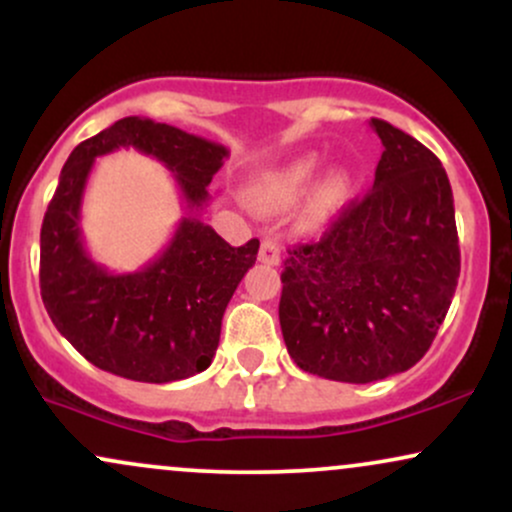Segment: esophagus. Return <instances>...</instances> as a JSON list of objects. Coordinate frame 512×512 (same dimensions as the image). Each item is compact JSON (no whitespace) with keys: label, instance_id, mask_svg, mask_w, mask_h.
<instances>
[{"label":"esophagus","instance_id":"esophagus-1","mask_svg":"<svg viewBox=\"0 0 512 512\" xmlns=\"http://www.w3.org/2000/svg\"><path fill=\"white\" fill-rule=\"evenodd\" d=\"M257 260H260L262 264H269V267H276V264L281 262V250H279V245H276V240H269V238L262 240Z\"/></svg>","mask_w":512,"mask_h":512}]
</instances>
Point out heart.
I'll return each instance as SVG.
<instances>
[{
	"mask_svg": "<svg viewBox=\"0 0 512 512\" xmlns=\"http://www.w3.org/2000/svg\"><path fill=\"white\" fill-rule=\"evenodd\" d=\"M322 158L315 151L296 156L286 166L272 170V173L262 175L260 182L255 185V202L257 207L276 211L284 209L289 204L296 202L310 187V182L315 180L317 170H320ZM351 190V173L342 166L327 170L325 178L320 180L315 190L313 209H310V219L315 223L325 221L327 216L337 211L339 204L344 202L346 195Z\"/></svg>",
	"mask_w": 512,
	"mask_h": 512,
	"instance_id": "obj_1",
	"label": "heart"
}]
</instances>
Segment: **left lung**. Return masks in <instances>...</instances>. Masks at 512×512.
Instances as JSON below:
<instances>
[{
	"mask_svg": "<svg viewBox=\"0 0 512 512\" xmlns=\"http://www.w3.org/2000/svg\"><path fill=\"white\" fill-rule=\"evenodd\" d=\"M375 182L320 240L289 250L279 322L305 373L373 383L419 363L457 289L460 245L448 173L433 151L373 117Z\"/></svg>",
	"mask_w": 512,
	"mask_h": 512,
	"instance_id": "left-lung-1",
	"label": "left lung"
}]
</instances>
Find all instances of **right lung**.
<instances>
[{
	"label": "right lung",
	"instance_id": "add662e5",
	"mask_svg": "<svg viewBox=\"0 0 512 512\" xmlns=\"http://www.w3.org/2000/svg\"><path fill=\"white\" fill-rule=\"evenodd\" d=\"M117 148L161 160L188 214L167 250L139 273L113 275L87 255L80 202L92 163ZM226 146L146 117L117 120L69 154L40 228V296L50 320L86 361L137 383H173L211 366L221 320L260 240L231 248L199 219Z\"/></svg>",
	"mask_w": 512,
	"mask_h": 512
}]
</instances>
